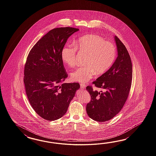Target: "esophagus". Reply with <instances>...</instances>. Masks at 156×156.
<instances>
[{
  "instance_id": "1",
  "label": "esophagus",
  "mask_w": 156,
  "mask_h": 156,
  "mask_svg": "<svg viewBox=\"0 0 156 156\" xmlns=\"http://www.w3.org/2000/svg\"><path fill=\"white\" fill-rule=\"evenodd\" d=\"M80 87L82 88H85L86 87V84H84L83 83H80Z\"/></svg>"
}]
</instances>
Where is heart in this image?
Masks as SVG:
<instances>
[{
  "instance_id": "b5f03b06",
  "label": "heart",
  "mask_w": 156,
  "mask_h": 156,
  "mask_svg": "<svg viewBox=\"0 0 156 156\" xmlns=\"http://www.w3.org/2000/svg\"><path fill=\"white\" fill-rule=\"evenodd\" d=\"M74 44L75 46L66 44L61 52L62 60L70 67L76 65V50L87 54L84 63L86 66L77 69L71 74L73 81L87 82L96 74L100 76L106 72L115 60V46L98 35H84L77 39Z\"/></svg>"
}]
</instances>
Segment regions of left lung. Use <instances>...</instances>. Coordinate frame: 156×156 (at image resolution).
Listing matches in <instances>:
<instances>
[{"label": "left lung", "instance_id": "1", "mask_svg": "<svg viewBox=\"0 0 156 156\" xmlns=\"http://www.w3.org/2000/svg\"><path fill=\"white\" fill-rule=\"evenodd\" d=\"M118 57L106 72L86 87L91 95V101L86 105L90 118L98 122L108 121L121 111L129 95L133 79V66L129 53L120 39L115 36Z\"/></svg>", "mask_w": 156, "mask_h": 156}]
</instances>
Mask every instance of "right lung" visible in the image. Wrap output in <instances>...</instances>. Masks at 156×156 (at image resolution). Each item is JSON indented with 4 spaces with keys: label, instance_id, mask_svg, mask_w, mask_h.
Here are the masks:
<instances>
[{
    "label": "right lung",
    "instance_id": "1",
    "mask_svg": "<svg viewBox=\"0 0 156 156\" xmlns=\"http://www.w3.org/2000/svg\"><path fill=\"white\" fill-rule=\"evenodd\" d=\"M78 29L57 27L48 32L31 48L24 66L23 82L31 106L47 121L61 118L68 110L78 83H64L68 75L61 57L69 37Z\"/></svg>",
    "mask_w": 156,
    "mask_h": 156
}]
</instances>
